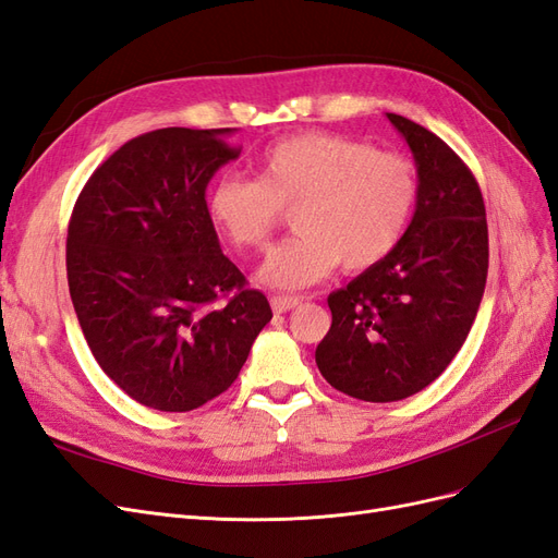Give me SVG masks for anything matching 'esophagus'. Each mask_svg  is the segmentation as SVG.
<instances>
[{"label": "esophagus", "instance_id": "1", "mask_svg": "<svg viewBox=\"0 0 558 558\" xmlns=\"http://www.w3.org/2000/svg\"><path fill=\"white\" fill-rule=\"evenodd\" d=\"M300 298H295V295H275L272 298V312L275 314H286V312H291L293 307H298L300 305Z\"/></svg>", "mask_w": 558, "mask_h": 558}]
</instances>
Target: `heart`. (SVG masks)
Segmentation results:
<instances>
[{"label":"heart","instance_id":"heart-1","mask_svg":"<svg viewBox=\"0 0 558 558\" xmlns=\"http://www.w3.org/2000/svg\"><path fill=\"white\" fill-rule=\"evenodd\" d=\"M418 199L410 158L330 132H300L267 146L258 179L221 177L207 193L211 223L238 248H263L293 209L298 234L258 269L269 289L300 291L342 263L367 272L402 242Z\"/></svg>","mask_w":558,"mask_h":558}]
</instances>
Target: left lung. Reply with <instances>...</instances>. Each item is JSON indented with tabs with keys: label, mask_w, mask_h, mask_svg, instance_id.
Segmentation results:
<instances>
[{
	"label": "left lung",
	"mask_w": 558,
	"mask_h": 558,
	"mask_svg": "<svg viewBox=\"0 0 558 558\" xmlns=\"http://www.w3.org/2000/svg\"><path fill=\"white\" fill-rule=\"evenodd\" d=\"M416 209L398 248L328 295L332 326L316 347L326 381L365 402L410 398L440 377L477 316L488 269L482 191L453 150L410 118Z\"/></svg>",
	"instance_id": "8db88e82"
}]
</instances>
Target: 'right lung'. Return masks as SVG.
<instances>
[{"mask_svg": "<svg viewBox=\"0 0 558 558\" xmlns=\"http://www.w3.org/2000/svg\"><path fill=\"white\" fill-rule=\"evenodd\" d=\"M234 128H162L123 144L81 191L66 281L95 361L160 412H191L238 379L272 310L218 244L207 185L240 156Z\"/></svg>", "mask_w": 558, "mask_h": 558, "instance_id": "add662e5", "label": "right lung"}]
</instances>
